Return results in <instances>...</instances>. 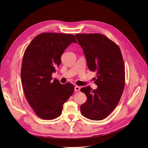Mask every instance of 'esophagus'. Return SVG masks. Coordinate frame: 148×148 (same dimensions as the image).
<instances>
[{"label":"esophagus","mask_w":148,"mask_h":148,"mask_svg":"<svg viewBox=\"0 0 148 148\" xmlns=\"http://www.w3.org/2000/svg\"><path fill=\"white\" fill-rule=\"evenodd\" d=\"M74 90L75 92H79L80 90V88L78 86H75L74 88Z\"/></svg>","instance_id":"esophagus-1"}]
</instances>
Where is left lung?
Masks as SVG:
<instances>
[{"label": "left lung", "mask_w": 148, "mask_h": 148, "mask_svg": "<svg viewBox=\"0 0 148 148\" xmlns=\"http://www.w3.org/2000/svg\"><path fill=\"white\" fill-rule=\"evenodd\" d=\"M83 49L89 69L97 72L94 83L98 87L89 86L80 90L87 101L80 106L83 116L94 121L106 118L119 103L125 86V67L119 46L104 35H75Z\"/></svg>", "instance_id": "1"}]
</instances>
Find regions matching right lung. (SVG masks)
<instances>
[{"instance_id":"1","label":"right lung","mask_w":148,"mask_h":148,"mask_svg":"<svg viewBox=\"0 0 148 148\" xmlns=\"http://www.w3.org/2000/svg\"><path fill=\"white\" fill-rule=\"evenodd\" d=\"M72 42L74 35L42 33L34 38L23 58L21 80L26 98L39 117L45 120L58 118L63 104L74 91L70 83L62 84L52 73L60 65V57Z\"/></svg>"}]
</instances>
